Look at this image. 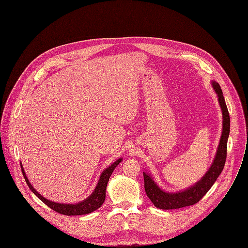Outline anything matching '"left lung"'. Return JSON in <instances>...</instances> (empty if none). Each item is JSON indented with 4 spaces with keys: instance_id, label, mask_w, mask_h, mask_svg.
<instances>
[{
    "instance_id": "8db88e82",
    "label": "left lung",
    "mask_w": 248,
    "mask_h": 248,
    "mask_svg": "<svg viewBox=\"0 0 248 248\" xmlns=\"http://www.w3.org/2000/svg\"><path fill=\"white\" fill-rule=\"evenodd\" d=\"M212 86L218 96V101L223 114V131L214 161L207 172L198 183L185 191L177 193L164 192L157 186L149 174L143 172L145 193L152 203H154L158 208L174 209L197 203L211 188L224 169L227 157V141L230 134V115L220 85L213 81Z\"/></svg>"
}]
</instances>
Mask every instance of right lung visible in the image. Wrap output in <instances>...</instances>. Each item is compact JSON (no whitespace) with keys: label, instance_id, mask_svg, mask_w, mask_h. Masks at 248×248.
I'll return each instance as SVG.
<instances>
[{"label":"right lung","instance_id":"right-lung-1","mask_svg":"<svg viewBox=\"0 0 248 248\" xmlns=\"http://www.w3.org/2000/svg\"><path fill=\"white\" fill-rule=\"evenodd\" d=\"M122 161V159H118L116 162H114L111 166H109L108 168H107L101 174V177L99 179L98 185L96 186L94 192L83 202H80L77 204H65V203H58V202H54L51 201L46 200V198H44L43 196H41L40 193H38L34 187L31 185V183L29 182L25 171L23 170L22 165L21 166V170L23 173V176L25 178L26 183L28 184L29 188L32 190V192L42 201L44 202L47 206H49L51 209L55 210L58 213L64 214V215H82V214H87L90 213L96 209H98L99 207H101V205L104 203L105 200H106V188L108 182V179L112 173V171L114 170V169L116 168V166Z\"/></svg>","mask_w":248,"mask_h":248}]
</instances>
